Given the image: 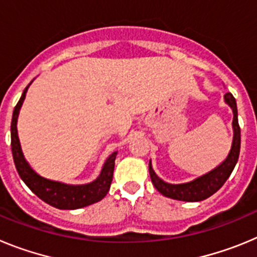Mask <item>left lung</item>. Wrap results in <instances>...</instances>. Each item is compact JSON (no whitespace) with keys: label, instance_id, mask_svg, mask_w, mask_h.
<instances>
[{"label":"left lung","instance_id":"1","mask_svg":"<svg viewBox=\"0 0 257 257\" xmlns=\"http://www.w3.org/2000/svg\"><path fill=\"white\" fill-rule=\"evenodd\" d=\"M224 101L233 110V122H231V126H233V142H231L230 151H229L225 160L207 174L183 184H170L163 181L154 172L153 167H152V161H149V175H151L152 183L161 194H163L165 197H169V198L178 199V201L199 202L211 197L213 193H216L224 185V183L228 180L231 171L234 170L235 165H237L238 157H239L240 128L239 124H238L237 103H235L234 96L230 92H226L224 95Z\"/></svg>","mask_w":257,"mask_h":257}]
</instances>
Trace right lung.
<instances>
[{
  "label": "right lung",
  "mask_w": 257,
  "mask_h": 257,
  "mask_svg": "<svg viewBox=\"0 0 257 257\" xmlns=\"http://www.w3.org/2000/svg\"><path fill=\"white\" fill-rule=\"evenodd\" d=\"M31 83L24 88L20 100L14 108L13 119H11V151H13L14 163H15L19 176L38 198L59 210H77V208L86 207V206L101 201L109 192V188L112 184L117 152H113L106 158L100 175L94 181L82 184V185H73V184H65L61 181L42 178L32 169L28 161L26 160L22 151L19 136H18L17 124L20 108L26 99Z\"/></svg>",
  "instance_id": "obj_1"
}]
</instances>
